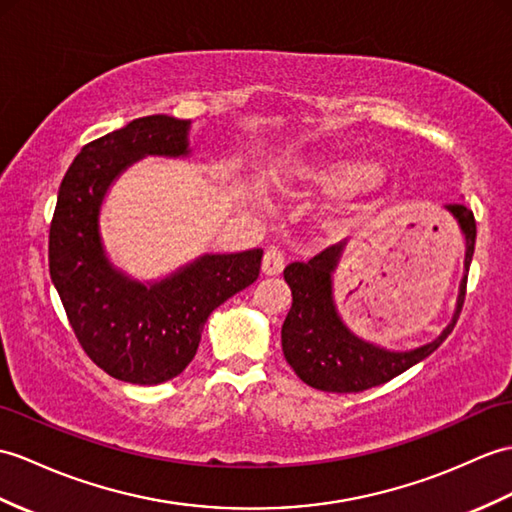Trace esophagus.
I'll return each instance as SVG.
<instances>
[{
  "instance_id": "obj_1",
  "label": "esophagus",
  "mask_w": 512,
  "mask_h": 512,
  "mask_svg": "<svg viewBox=\"0 0 512 512\" xmlns=\"http://www.w3.org/2000/svg\"><path fill=\"white\" fill-rule=\"evenodd\" d=\"M285 268V255L279 251V248H268L264 253V261H261V270H264V275H279V272Z\"/></svg>"
}]
</instances>
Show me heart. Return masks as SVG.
Wrapping results in <instances>:
<instances>
[{
	"label": "heart",
	"mask_w": 512,
	"mask_h": 512,
	"mask_svg": "<svg viewBox=\"0 0 512 512\" xmlns=\"http://www.w3.org/2000/svg\"><path fill=\"white\" fill-rule=\"evenodd\" d=\"M379 165L373 159L342 157V159H310L296 161L279 172L281 187H314L325 194L351 196L373 185L379 178ZM253 198L261 200V185L251 183Z\"/></svg>",
	"instance_id": "b5f03b06"
}]
</instances>
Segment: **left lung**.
Listing matches in <instances>:
<instances>
[{
  "instance_id": "left-lung-1",
  "label": "left lung",
  "mask_w": 512,
  "mask_h": 512,
  "mask_svg": "<svg viewBox=\"0 0 512 512\" xmlns=\"http://www.w3.org/2000/svg\"><path fill=\"white\" fill-rule=\"evenodd\" d=\"M456 220L465 244V272L458 285L456 307L447 327L421 347L392 351L364 340L344 323L334 294V275L349 240L325 248L310 261H292L283 279L292 290V307L281 327V347L288 364L307 386L325 392H360L390 382L427 355H432L454 329L462 310L467 272L475 248V220L465 205H445Z\"/></svg>"
}]
</instances>
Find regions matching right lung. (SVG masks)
I'll list each match as a JSON object with an SVG mask.
<instances>
[{"label":"right lung","instance_id":"add662e5","mask_svg":"<svg viewBox=\"0 0 512 512\" xmlns=\"http://www.w3.org/2000/svg\"><path fill=\"white\" fill-rule=\"evenodd\" d=\"M192 122L148 115L80 150L58 189L50 227V275L71 329L104 373L157 386L194 360L211 312L255 283L261 248L202 253L170 275L137 279L106 253L100 216L130 165L146 157L189 159Z\"/></svg>","mask_w":512,"mask_h":512}]
</instances>
